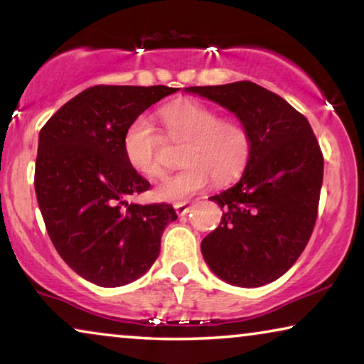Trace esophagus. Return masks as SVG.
Masks as SVG:
<instances>
[{"label":"esophagus","instance_id":"34e87169","mask_svg":"<svg viewBox=\"0 0 364 364\" xmlns=\"http://www.w3.org/2000/svg\"><path fill=\"white\" fill-rule=\"evenodd\" d=\"M191 208H192V205L188 202H178V203H176L177 215H187V213L191 212Z\"/></svg>","mask_w":364,"mask_h":364}]
</instances>
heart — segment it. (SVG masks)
I'll list each match as a JSON object with an SVG mask.
<instances>
[{"instance_id":"heart-1","label":"heart","mask_w":364,"mask_h":364,"mask_svg":"<svg viewBox=\"0 0 364 364\" xmlns=\"http://www.w3.org/2000/svg\"><path fill=\"white\" fill-rule=\"evenodd\" d=\"M159 119L172 141L187 142L182 152L186 167L159 183V200H187L212 178L217 183L230 182L250 161V129L237 117H220L218 109L208 104L176 99L159 109ZM122 151L129 166L142 177L157 178L164 173L162 137L147 116H137L129 122Z\"/></svg>"}]
</instances>
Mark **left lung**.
Listing matches in <instances>:
<instances>
[{"mask_svg":"<svg viewBox=\"0 0 364 364\" xmlns=\"http://www.w3.org/2000/svg\"><path fill=\"white\" fill-rule=\"evenodd\" d=\"M187 92L232 111L252 134V156L235 186L210 197L220 225L202 240L212 272L237 287H262L298 260L315 228L323 154L306 117L250 81L192 86Z\"/></svg>","mask_w":364,"mask_h":364,"instance_id":"left-lung-1","label":"left lung"}]
</instances>
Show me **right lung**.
Wrapping results in <instances>:
<instances>
[{
	"mask_svg": "<svg viewBox=\"0 0 364 364\" xmlns=\"http://www.w3.org/2000/svg\"><path fill=\"white\" fill-rule=\"evenodd\" d=\"M178 89L99 84L68 101L39 132L34 188L54 248L99 287L127 285L161 252L171 203H127L151 183L122 151L129 122Z\"/></svg>",
	"mask_w": 364,
	"mask_h": 364,
	"instance_id": "right-lung-1",
	"label": "right lung"
}]
</instances>
